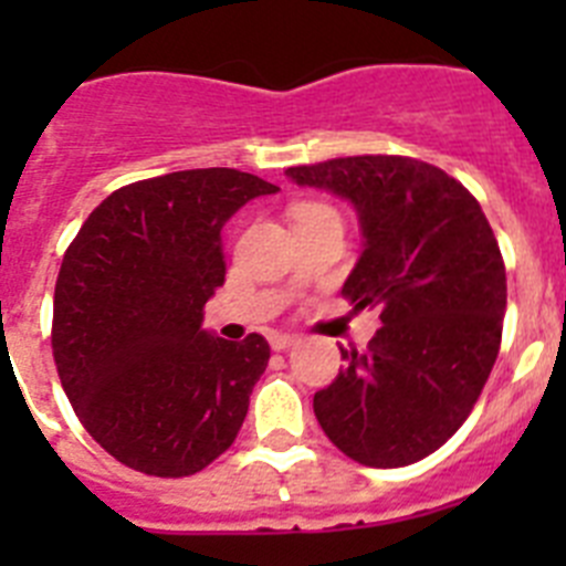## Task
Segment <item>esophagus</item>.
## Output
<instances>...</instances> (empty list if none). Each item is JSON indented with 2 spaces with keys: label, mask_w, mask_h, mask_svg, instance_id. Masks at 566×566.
Instances as JSON below:
<instances>
[{
  "label": "esophagus",
  "mask_w": 566,
  "mask_h": 566,
  "mask_svg": "<svg viewBox=\"0 0 566 566\" xmlns=\"http://www.w3.org/2000/svg\"><path fill=\"white\" fill-rule=\"evenodd\" d=\"M269 343H272L274 352H286V348H292V345L300 343V337H297V334H274Z\"/></svg>",
  "instance_id": "34e87169"
}]
</instances>
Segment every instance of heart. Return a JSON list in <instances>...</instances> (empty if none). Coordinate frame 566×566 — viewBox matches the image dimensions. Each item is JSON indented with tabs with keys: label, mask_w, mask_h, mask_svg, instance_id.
<instances>
[{
	"label": "heart",
	"mask_w": 566,
	"mask_h": 566,
	"mask_svg": "<svg viewBox=\"0 0 566 566\" xmlns=\"http://www.w3.org/2000/svg\"><path fill=\"white\" fill-rule=\"evenodd\" d=\"M306 212H332V209L319 207V203H303V207L294 209V214H306Z\"/></svg>",
	"instance_id": "1"
}]
</instances>
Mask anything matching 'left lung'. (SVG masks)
<instances>
[{"label": "left lung", "mask_w": 566, "mask_h": 566, "mask_svg": "<svg viewBox=\"0 0 566 566\" xmlns=\"http://www.w3.org/2000/svg\"><path fill=\"white\" fill-rule=\"evenodd\" d=\"M286 175L357 209L363 254L343 294L382 323L368 352L339 348L345 368L314 394V417L354 462H419L462 428L499 357L496 234L457 178L417 158L352 155Z\"/></svg>", "instance_id": "8db88e82"}]
</instances>
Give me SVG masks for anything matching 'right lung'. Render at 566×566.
I'll use <instances>...</instances> for the list:
<instances>
[{
	"mask_svg": "<svg viewBox=\"0 0 566 566\" xmlns=\"http://www.w3.org/2000/svg\"><path fill=\"white\" fill-rule=\"evenodd\" d=\"M277 187L240 169H184L115 189L64 252L53 359L70 405L109 457L192 476L238 437L269 343L203 328L223 286L221 229Z\"/></svg>",
	"mask_w": 566,
	"mask_h": 566,
	"instance_id": "right-lung-1",
	"label": "right lung"
}]
</instances>
